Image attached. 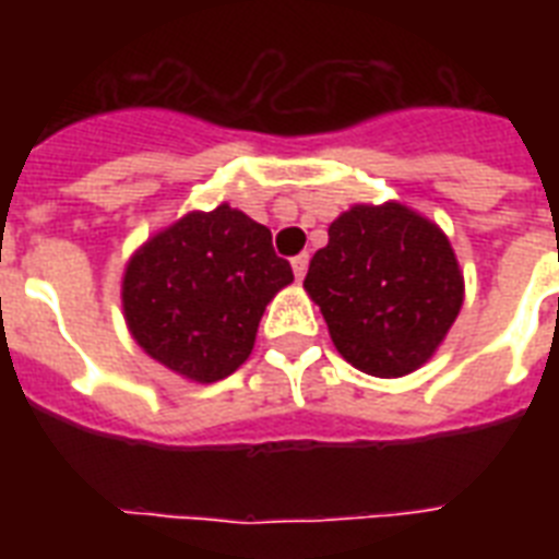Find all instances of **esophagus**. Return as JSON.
<instances>
[{
    "instance_id": "obj_1",
    "label": "esophagus",
    "mask_w": 559,
    "mask_h": 559,
    "mask_svg": "<svg viewBox=\"0 0 559 559\" xmlns=\"http://www.w3.org/2000/svg\"><path fill=\"white\" fill-rule=\"evenodd\" d=\"M307 263H310V254H307V252H301V254H296V258H293V272H296L298 281L307 275Z\"/></svg>"
}]
</instances>
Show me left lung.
Listing matches in <instances>:
<instances>
[{
	"mask_svg": "<svg viewBox=\"0 0 559 559\" xmlns=\"http://www.w3.org/2000/svg\"><path fill=\"white\" fill-rule=\"evenodd\" d=\"M305 287L342 357L371 377H403L432 357L464 301L450 240L397 202L333 219Z\"/></svg>",
	"mask_w": 559,
	"mask_h": 559,
	"instance_id": "8db88e82",
	"label": "left lung"
}]
</instances>
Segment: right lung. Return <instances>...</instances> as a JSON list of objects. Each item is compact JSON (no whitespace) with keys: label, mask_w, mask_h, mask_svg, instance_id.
Wrapping results in <instances>:
<instances>
[{"label":"right lung","mask_w":559,"mask_h":559,"mask_svg":"<svg viewBox=\"0 0 559 559\" xmlns=\"http://www.w3.org/2000/svg\"><path fill=\"white\" fill-rule=\"evenodd\" d=\"M293 281L270 228L243 211H193L135 252L124 316L135 342L170 371L214 382L243 366L272 296Z\"/></svg>","instance_id":"1"}]
</instances>
